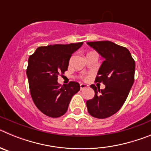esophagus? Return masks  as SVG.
Here are the masks:
<instances>
[{"label":"esophagus","instance_id":"1","mask_svg":"<svg viewBox=\"0 0 151 151\" xmlns=\"http://www.w3.org/2000/svg\"><path fill=\"white\" fill-rule=\"evenodd\" d=\"M88 87V85H85V84H80V88H81V90H84V89H85Z\"/></svg>","mask_w":151,"mask_h":151}]
</instances>
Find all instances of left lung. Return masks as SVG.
<instances>
[{"label":"left lung","mask_w":151,"mask_h":151,"mask_svg":"<svg viewBox=\"0 0 151 151\" xmlns=\"http://www.w3.org/2000/svg\"><path fill=\"white\" fill-rule=\"evenodd\" d=\"M87 44L104 58L95 82L105 85V88L101 90L94 85H91L95 94L86 102L88 111L95 118H107L120 110L127 98L134 83L135 62L127 48L112 41Z\"/></svg>","instance_id":"obj_1"}]
</instances>
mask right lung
Segmentation results:
<instances>
[{
	"label": "right lung",
	"mask_w": 151,
	"mask_h": 151,
	"mask_svg": "<svg viewBox=\"0 0 151 151\" xmlns=\"http://www.w3.org/2000/svg\"><path fill=\"white\" fill-rule=\"evenodd\" d=\"M83 42L39 47L29 58L26 70L31 96L38 110L47 116L64 115L69 102L80 90L76 82L60 86L57 79L67 70L72 54Z\"/></svg>",
	"instance_id": "add662e5"
}]
</instances>
